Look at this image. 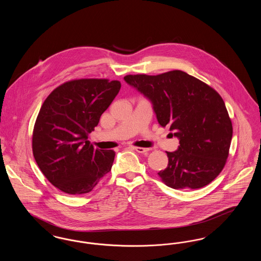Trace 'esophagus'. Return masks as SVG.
Returning a JSON list of instances; mask_svg holds the SVG:
<instances>
[{"instance_id":"obj_1","label":"esophagus","mask_w":261,"mask_h":261,"mask_svg":"<svg viewBox=\"0 0 261 261\" xmlns=\"http://www.w3.org/2000/svg\"><path fill=\"white\" fill-rule=\"evenodd\" d=\"M136 151L138 152H140V153H147L148 151H149V149L148 148H141V147H136V148H134Z\"/></svg>"}]
</instances>
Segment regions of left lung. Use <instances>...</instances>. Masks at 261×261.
Masks as SVG:
<instances>
[{"instance_id": "8db88e82", "label": "left lung", "mask_w": 261, "mask_h": 261, "mask_svg": "<svg viewBox=\"0 0 261 261\" xmlns=\"http://www.w3.org/2000/svg\"><path fill=\"white\" fill-rule=\"evenodd\" d=\"M124 80L150 100L159 123L179 139L178 149L166 151L167 167L158 173L162 182L176 190L208 185L223 169L233 135L221 96L181 70Z\"/></svg>"}]
</instances>
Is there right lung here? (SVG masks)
<instances>
[{
	"label": "right lung",
	"instance_id": "add662e5",
	"mask_svg": "<svg viewBox=\"0 0 261 261\" xmlns=\"http://www.w3.org/2000/svg\"><path fill=\"white\" fill-rule=\"evenodd\" d=\"M120 88L117 80H71L43 102L33 129V155L42 173L63 193L87 194L111 171L115 152L94 149L87 139Z\"/></svg>",
	"mask_w": 261,
	"mask_h": 261
}]
</instances>
